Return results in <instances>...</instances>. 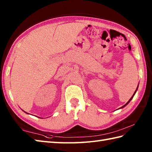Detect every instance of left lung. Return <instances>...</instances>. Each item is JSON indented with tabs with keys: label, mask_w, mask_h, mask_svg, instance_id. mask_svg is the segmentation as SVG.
I'll use <instances>...</instances> for the list:
<instances>
[{
	"label": "left lung",
	"mask_w": 152,
	"mask_h": 152,
	"mask_svg": "<svg viewBox=\"0 0 152 152\" xmlns=\"http://www.w3.org/2000/svg\"><path fill=\"white\" fill-rule=\"evenodd\" d=\"M138 86H137V89L136 90H135V91H134V94L133 95V96H131V98L129 99V101L127 102V103H126V104H125V105H124V106H121V107L120 108H124L125 107V106H127L128 104H129V102L131 101V100H132V99H133V96H134V95H135V93H136V92H137V90H138Z\"/></svg>",
	"instance_id": "obj_1"
}]
</instances>
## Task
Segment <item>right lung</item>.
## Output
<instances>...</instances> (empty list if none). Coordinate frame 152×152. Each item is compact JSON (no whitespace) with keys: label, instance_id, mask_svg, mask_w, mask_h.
<instances>
[{"label":"right lung","instance_id":"obj_1","mask_svg":"<svg viewBox=\"0 0 152 152\" xmlns=\"http://www.w3.org/2000/svg\"><path fill=\"white\" fill-rule=\"evenodd\" d=\"M24 112H25V111H24ZM25 113H27V112H25ZM27 114H28V113H27Z\"/></svg>","mask_w":152,"mask_h":152}]
</instances>
